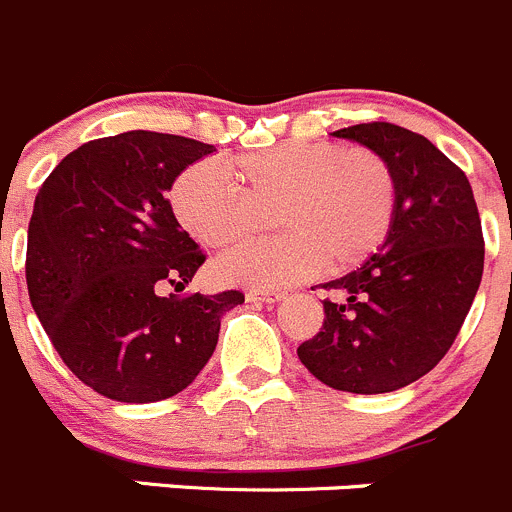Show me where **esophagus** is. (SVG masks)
<instances>
[{
  "mask_svg": "<svg viewBox=\"0 0 512 512\" xmlns=\"http://www.w3.org/2000/svg\"><path fill=\"white\" fill-rule=\"evenodd\" d=\"M284 299L281 291H248V301H264V304H276Z\"/></svg>",
  "mask_w": 512,
  "mask_h": 512,
  "instance_id": "34e87169",
  "label": "esophagus"
}]
</instances>
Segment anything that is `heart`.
Wrapping results in <instances>:
<instances>
[{
	"label": "heart",
	"instance_id": "1",
	"mask_svg": "<svg viewBox=\"0 0 512 512\" xmlns=\"http://www.w3.org/2000/svg\"><path fill=\"white\" fill-rule=\"evenodd\" d=\"M175 218L198 243L226 248L279 218L286 233L216 261V276L241 286H286L319 266L344 274L377 251L397 208V183L374 150L291 143L236 158L198 160L170 188Z\"/></svg>",
	"mask_w": 512,
	"mask_h": 512
}]
</instances>
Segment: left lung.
Segmentation results:
<instances>
[{
	"label": "left lung",
	"instance_id": "8db88e82",
	"mask_svg": "<svg viewBox=\"0 0 512 512\" xmlns=\"http://www.w3.org/2000/svg\"><path fill=\"white\" fill-rule=\"evenodd\" d=\"M389 163L397 208L357 271L324 284V326L296 349L326 387L382 394L425 377L455 342L483 279L485 243L467 175L425 135L392 123L334 130Z\"/></svg>",
	"mask_w": 512,
	"mask_h": 512
}]
</instances>
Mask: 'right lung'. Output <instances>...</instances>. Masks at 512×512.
<instances>
[{
  "mask_svg": "<svg viewBox=\"0 0 512 512\" xmlns=\"http://www.w3.org/2000/svg\"><path fill=\"white\" fill-rule=\"evenodd\" d=\"M213 145L130 130L72 150L42 183L27 231V289L62 362L115 402L183 392L241 291L186 289L206 261L165 193Z\"/></svg>",
  "mask_w": 512,
  "mask_h": 512,
  "instance_id": "add662e5",
  "label": "right lung"
}]
</instances>
